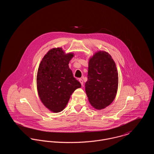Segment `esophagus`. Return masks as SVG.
<instances>
[{
	"instance_id": "esophagus-1",
	"label": "esophagus",
	"mask_w": 154,
	"mask_h": 154,
	"mask_svg": "<svg viewBox=\"0 0 154 154\" xmlns=\"http://www.w3.org/2000/svg\"><path fill=\"white\" fill-rule=\"evenodd\" d=\"M79 81L80 82L81 85L83 87V86H84V81H83V80H82V79H79Z\"/></svg>"
}]
</instances>
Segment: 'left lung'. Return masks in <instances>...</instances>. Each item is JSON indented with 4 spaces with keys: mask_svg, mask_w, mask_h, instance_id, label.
<instances>
[{
    "mask_svg": "<svg viewBox=\"0 0 154 154\" xmlns=\"http://www.w3.org/2000/svg\"><path fill=\"white\" fill-rule=\"evenodd\" d=\"M118 72L116 63L106 51L96 53L88 64L85 91L92 107L101 110L114 100L118 88Z\"/></svg>",
    "mask_w": 154,
    "mask_h": 154,
    "instance_id": "1",
    "label": "left lung"
}]
</instances>
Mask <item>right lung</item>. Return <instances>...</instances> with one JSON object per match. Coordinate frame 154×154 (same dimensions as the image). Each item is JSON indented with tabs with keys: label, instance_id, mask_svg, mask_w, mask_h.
Segmentation results:
<instances>
[{
	"label": "right lung",
	"instance_id": "right-lung-1",
	"mask_svg": "<svg viewBox=\"0 0 154 154\" xmlns=\"http://www.w3.org/2000/svg\"><path fill=\"white\" fill-rule=\"evenodd\" d=\"M73 57V53L65 54L62 48H53L44 56L38 67V95L43 104L52 112L63 110L74 91L81 87L68 65Z\"/></svg>",
	"mask_w": 154,
	"mask_h": 154
}]
</instances>
